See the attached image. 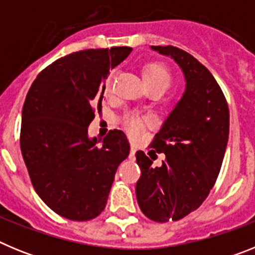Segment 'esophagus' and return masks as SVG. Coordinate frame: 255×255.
I'll return each instance as SVG.
<instances>
[{
    "mask_svg": "<svg viewBox=\"0 0 255 255\" xmlns=\"http://www.w3.org/2000/svg\"><path fill=\"white\" fill-rule=\"evenodd\" d=\"M135 152H136V149H135V147L130 148V157H134Z\"/></svg>",
    "mask_w": 255,
    "mask_h": 255,
    "instance_id": "esophagus-1",
    "label": "esophagus"
}]
</instances>
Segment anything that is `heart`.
<instances>
[{
	"instance_id": "obj_1",
	"label": "heart",
	"mask_w": 255,
	"mask_h": 255,
	"mask_svg": "<svg viewBox=\"0 0 255 255\" xmlns=\"http://www.w3.org/2000/svg\"><path fill=\"white\" fill-rule=\"evenodd\" d=\"M141 76H143L144 85L147 88L163 87L164 89H167L171 84V80H172V76H171V73L168 71L167 67L163 66L162 64H157V62H153V64H149L144 67ZM111 88L112 78H108L105 83L106 94L111 93ZM123 124L126 131L129 132L131 136H138L144 128L150 125V121L147 117L128 115V116L124 117Z\"/></svg>"
}]
</instances>
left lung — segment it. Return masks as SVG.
<instances>
[{
	"label": "left lung",
	"mask_w": 255,
	"mask_h": 255,
	"mask_svg": "<svg viewBox=\"0 0 255 255\" xmlns=\"http://www.w3.org/2000/svg\"><path fill=\"white\" fill-rule=\"evenodd\" d=\"M172 58L185 78V92L152 141L163 152L161 167L135 153L140 179L135 193L141 212L155 222L177 221L199 208L220 173L230 130L226 98L209 70L172 46H150Z\"/></svg>",
	"instance_id": "left-lung-1"
}]
</instances>
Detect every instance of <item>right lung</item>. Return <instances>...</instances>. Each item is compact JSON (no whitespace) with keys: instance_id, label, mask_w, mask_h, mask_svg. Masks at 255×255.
<instances>
[{"instance_id":"right-lung-1","label":"right lung","mask_w":255,"mask_h":255,"mask_svg":"<svg viewBox=\"0 0 255 255\" xmlns=\"http://www.w3.org/2000/svg\"><path fill=\"white\" fill-rule=\"evenodd\" d=\"M130 47L85 49L56 60L37 76L21 114L20 148L31 184L57 215L89 221L105 209L119 164L130 145L121 130L102 144L89 138L94 110L101 111L110 69Z\"/></svg>"}]
</instances>
